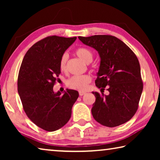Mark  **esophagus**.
Segmentation results:
<instances>
[{
    "label": "esophagus",
    "instance_id": "esophagus-1",
    "mask_svg": "<svg viewBox=\"0 0 160 160\" xmlns=\"http://www.w3.org/2000/svg\"><path fill=\"white\" fill-rule=\"evenodd\" d=\"M86 94L85 92H84V91H79L80 96H82V95H84V94Z\"/></svg>",
    "mask_w": 160,
    "mask_h": 160
}]
</instances>
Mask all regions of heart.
<instances>
[{"instance_id": "1", "label": "heart", "mask_w": 160, "mask_h": 160, "mask_svg": "<svg viewBox=\"0 0 160 160\" xmlns=\"http://www.w3.org/2000/svg\"><path fill=\"white\" fill-rule=\"evenodd\" d=\"M77 56L86 63H90L93 59L92 51L86 48H80L76 51ZM68 56L66 53L63 54L60 60V69L61 71L66 70V63ZM91 82V77L88 75H74L68 80L67 86L69 88L77 90H85L88 88L89 83Z\"/></svg>"}]
</instances>
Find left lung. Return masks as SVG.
<instances>
[{
	"label": "left lung",
	"instance_id": "left-lung-1",
	"mask_svg": "<svg viewBox=\"0 0 160 160\" xmlns=\"http://www.w3.org/2000/svg\"><path fill=\"white\" fill-rule=\"evenodd\" d=\"M84 44L95 49L100 57L96 86L108 95L92 92L96 97L92 114L97 122L116 127L128 121L136 112L143 85L138 59L121 40L111 35L78 37Z\"/></svg>",
	"mask_w": 160,
	"mask_h": 160
}]
</instances>
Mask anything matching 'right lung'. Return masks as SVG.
I'll return each instance as SVG.
<instances>
[{
    "instance_id": "add662e5",
    "label": "right lung",
    "mask_w": 160,
    "mask_h": 160,
    "mask_svg": "<svg viewBox=\"0 0 160 160\" xmlns=\"http://www.w3.org/2000/svg\"><path fill=\"white\" fill-rule=\"evenodd\" d=\"M77 37H48L34 44L22 62L18 91L29 118L39 128L55 131L66 125L79 94L67 89L54 92L56 77L61 73L60 60Z\"/></svg>"
}]
</instances>
